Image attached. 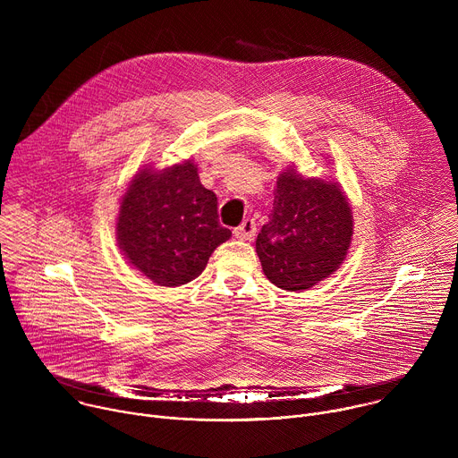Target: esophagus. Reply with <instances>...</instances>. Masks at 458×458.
Masks as SVG:
<instances>
[{
  "label": "esophagus",
  "mask_w": 458,
  "mask_h": 458,
  "mask_svg": "<svg viewBox=\"0 0 458 458\" xmlns=\"http://www.w3.org/2000/svg\"><path fill=\"white\" fill-rule=\"evenodd\" d=\"M255 232H257V226H255V221L253 219H244L235 230V237L237 239H242V241H250L255 237Z\"/></svg>",
  "instance_id": "esophagus-1"
}]
</instances>
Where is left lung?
<instances>
[{
    "instance_id": "obj_1",
    "label": "left lung",
    "mask_w": 458,
    "mask_h": 458,
    "mask_svg": "<svg viewBox=\"0 0 458 458\" xmlns=\"http://www.w3.org/2000/svg\"><path fill=\"white\" fill-rule=\"evenodd\" d=\"M352 235V207L341 184L302 177L290 166L277 177L274 210L257 235L255 250L276 286L299 292L343 265Z\"/></svg>"
}]
</instances>
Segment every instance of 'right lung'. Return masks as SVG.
<instances>
[{
	"label": "right lung",
	"instance_id": "add662e5",
	"mask_svg": "<svg viewBox=\"0 0 458 458\" xmlns=\"http://www.w3.org/2000/svg\"><path fill=\"white\" fill-rule=\"evenodd\" d=\"M115 235L130 265L152 283L175 288L199 277L232 232L221 226L216 193L188 159L134 175L121 198Z\"/></svg>",
	"mask_w": 458,
	"mask_h": 458
}]
</instances>
